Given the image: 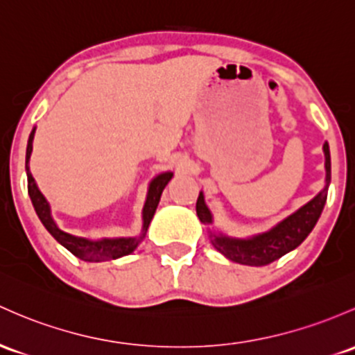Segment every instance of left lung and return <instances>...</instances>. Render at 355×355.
<instances>
[{
    "mask_svg": "<svg viewBox=\"0 0 355 355\" xmlns=\"http://www.w3.org/2000/svg\"><path fill=\"white\" fill-rule=\"evenodd\" d=\"M323 153H325V189L313 197L309 204L300 207L297 212L288 216L279 224L270 229L263 234L248 237V239H236V237H227L224 234H210L212 244L220 254L225 258L234 261V263L248 264V266H266L272 261L279 259L286 252L293 251L298 248L306 236L310 234L311 229L317 224L320 217L323 205L327 202V190L330 184V150L329 145H323ZM197 216L202 224H212V214L207 205H205L204 193H198L197 198Z\"/></svg>",
    "mask_w": 355,
    "mask_h": 355,
    "instance_id": "obj_1",
    "label": "left lung"
}]
</instances>
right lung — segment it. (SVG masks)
Returning a JSON list of instances; mask_svg holds the SVG:
<instances>
[{
  "mask_svg": "<svg viewBox=\"0 0 355 355\" xmlns=\"http://www.w3.org/2000/svg\"><path fill=\"white\" fill-rule=\"evenodd\" d=\"M33 136H35V128L30 133L28 145H26V178H28V196L32 198V204L37 212L38 219L42 220V224L45 225L46 231L50 232L57 239V243H60L65 249H69L73 256H77L83 261H107V259H118L123 256L131 254L138 244L141 243V239L145 237L148 225H150L151 219L155 216V210L158 207L159 197H162L163 189L166 184L171 180L173 173L171 171H165V173H159L158 177H155L151 180L150 189H148V196L145 207H143V231L139 237H116V239H99V241H91L85 239V237H77L72 234H67L62 229L57 227L55 220L52 219V214H50V205L44 197V193L38 190L37 184H35V178L30 173V155L33 150Z\"/></svg>",
  "mask_w": 355,
  "mask_h": 355,
  "instance_id": "obj_1",
  "label": "right lung"
}]
</instances>
